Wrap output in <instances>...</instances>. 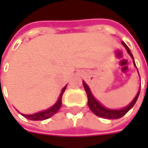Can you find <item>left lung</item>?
<instances>
[{"label":"left lung","mask_w":148,"mask_h":148,"mask_svg":"<svg viewBox=\"0 0 148 148\" xmlns=\"http://www.w3.org/2000/svg\"><path fill=\"white\" fill-rule=\"evenodd\" d=\"M123 46L126 48L128 53L130 55V56L132 57V59H133L134 61L133 55H132V53L130 52L129 47L125 45V43H123ZM134 66H135L134 61ZM135 67H136V66H135ZM83 86H84V88H85L86 92V94H87V100H88V103H88V106H89L90 110H91L96 116H99V117H102V118H106V119H118V118H121L122 116H124V115H125V114L133 107L134 105V103H135L137 99H138V97H139L140 91V89L139 92H138V93L136 94L135 98L134 99L133 101L130 103L127 107H125V108H123V109H122V110H110V109H106L105 107H103L102 104H100V103H99V102L95 99V98L92 96V92H91V91H90L88 86H87L84 81H83Z\"/></svg>","instance_id":"8db88e82"}]
</instances>
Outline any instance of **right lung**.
<instances>
[{
    "label": "right lung",
    "instance_id": "add662e5",
    "mask_svg": "<svg viewBox=\"0 0 148 148\" xmlns=\"http://www.w3.org/2000/svg\"><path fill=\"white\" fill-rule=\"evenodd\" d=\"M66 87H67V86L65 87H63V89L62 91V93H61L57 102L55 103L52 107H50L49 109L44 110V111L38 112L36 114H33V115H24V114H22V116H24L25 118H27L29 120H32V121H43V120L51 117L53 115H55L59 110V109L62 106V94H63Z\"/></svg>",
    "mask_w": 148,
    "mask_h": 148
}]
</instances>
